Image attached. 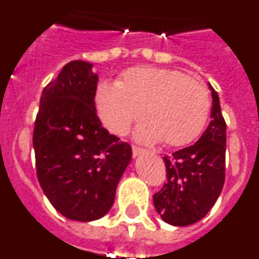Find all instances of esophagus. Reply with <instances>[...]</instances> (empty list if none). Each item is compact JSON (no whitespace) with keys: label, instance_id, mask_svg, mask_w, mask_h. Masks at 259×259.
<instances>
[{"label":"esophagus","instance_id":"34e87169","mask_svg":"<svg viewBox=\"0 0 259 259\" xmlns=\"http://www.w3.org/2000/svg\"><path fill=\"white\" fill-rule=\"evenodd\" d=\"M145 153V150L141 149V148H137V146H132V154H134V157H139V155L144 154Z\"/></svg>","mask_w":259,"mask_h":259}]
</instances>
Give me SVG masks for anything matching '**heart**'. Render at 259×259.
<instances>
[{
  "label": "heart",
  "mask_w": 259,
  "mask_h": 259,
  "mask_svg": "<svg viewBox=\"0 0 259 259\" xmlns=\"http://www.w3.org/2000/svg\"><path fill=\"white\" fill-rule=\"evenodd\" d=\"M98 115L110 131L124 135L143 116L135 136L145 144L168 148L189 145L203 131L210 114L206 88L180 71L134 67L118 83H101L96 91Z\"/></svg>",
  "instance_id": "1"
}]
</instances>
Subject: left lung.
<instances>
[{"instance_id": "1", "label": "left lung", "mask_w": 259, "mask_h": 259, "mask_svg": "<svg viewBox=\"0 0 259 259\" xmlns=\"http://www.w3.org/2000/svg\"><path fill=\"white\" fill-rule=\"evenodd\" d=\"M211 122L193 145L163 157L167 183L153 196L157 212L176 227L191 226L211 210L223 189L226 122L211 84Z\"/></svg>"}]
</instances>
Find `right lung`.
<instances>
[{"label":"right lung","mask_w":259,"mask_h":259,"mask_svg":"<svg viewBox=\"0 0 259 259\" xmlns=\"http://www.w3.org/2000/svg\"><path fill=\"white\" fill-rule=\"evenodd\" d=\"M93 65L72 61L44 88L33 131L37 179L54 209L92 222L110 211L132 149L102 127Z\"/></svg>","instance_id":"obj_1"}]
</instances>
